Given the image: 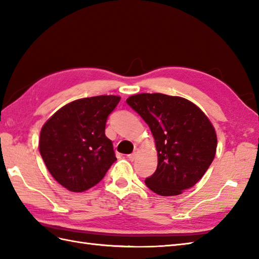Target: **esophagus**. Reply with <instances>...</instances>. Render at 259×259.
I'll list each match as a JSON object with an SVG mask.
<instances>
[{
    "label": "esophagus",
    "instance_id": "34e87169",
    "mask_svg": "<svg viewBox=\"0 0 259 259\" xmlns=\"http://www.w3.org/2000/svg\"><path fill=\"white\" fill-rule=\"evenodd\" d=\"M137 155H138V149H135V151L133 152V153H130V155H128V158H129V160H131V161H134L135 159L137 158Z\"/></svg>",
    "mask_w": 259,
    "mask_h": 259
}]
</instances>
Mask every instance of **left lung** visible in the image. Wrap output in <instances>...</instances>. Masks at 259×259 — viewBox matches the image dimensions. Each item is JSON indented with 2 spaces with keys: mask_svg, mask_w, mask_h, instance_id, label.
<instances>
[{
  "mask_svg": "<svg viewBox=\"0 0 259 259\" xmlns=\"http://www.w3.org/2000/svg\"><path fill=\"white\" fill-rule=\"evenodd\" d=\"M126 103L149 125L158 166L147 178L148 188L160 196L180 195L200 180L217 148L210 120L195 103L162 93H139Z\"/></svg>",
  "mask_w": 259,
  "mask_h": 259,
  "instance_id": "8db88e82",
  "label": "left lung"
}]
</instances>
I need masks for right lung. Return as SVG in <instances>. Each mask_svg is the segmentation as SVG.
<instances>
[{"label":"right lung","mask_w":259,"mask_h":259,"mask_svg":"<svg viewBox=\"0 0 259 259\" xmlns=\"http://www.w3.org/2000/svg\"><path fill=\"white\" fill-rule=\"evenodd\" d=\"M118 96L83 98L65 104L43 124L38 149L52 177L70 191L100 183L117 160L104 134Z\"/></svg>","instance_id":"right-lung-1"}]
</instances>
